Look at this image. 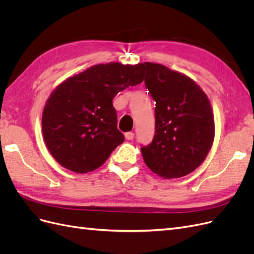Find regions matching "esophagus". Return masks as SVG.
<instances>
[{"label":"esophagus","mask_w":254,"mask_h":254,"mask_svg":"<svg viewBox=\"0 0 254 254\" xmlns=\"http://www.w3.org/2000/svg\"><path fill=\"white\" fill-rule=\"evenodd\" d=\"M125 137H126V140H128V141H131V140H133V137H134V133L133 132H126L125 133Z\"/></svg>","instance_id":"obj_1"}]
</instances>
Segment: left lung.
Listing matches in <instances>:
<instances>
[{
  "instance_id": "left-lung-1",
  "label": "left lung",
  "mask_w": 254,
  "mask_h": 254,
  "mask_svg": "<svg viewBox=\"0 0 254 254\" xmlns=\"http://www.w3.org/2000/svg\"><path fill=\"white\" fill-rule=\"evenodd\" d=\"M145 86L156 102V131L141 147L145 164L164 179L180 178L203 162L214 141L209 98L189 76L145 63Z\"/></svg>"
}]
</instances>
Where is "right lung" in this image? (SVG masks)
Returning <instances> with one entry per match:
<instances>
[{
    "instance_id": "right-lung-1",
    "label": "right lung",
    "mask_w": 254,
    "mask_h": 254,
    "mask_svg": "<svg viewBox=\"0 0 254 254\" xmlns=\"http://www.w3.org/2000/svg\"><path fill=\"white\" fill-rule=\"evenodd\" d=\"M144 80V64H96L54 90L42 113V133L53 158L66 170L86 174L102 166L124 142L112 101Z\"/></svg>"
}]
</instances>
